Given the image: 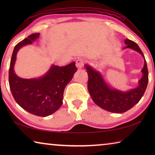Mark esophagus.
<instances>
[{
	"label": "esophagus",
	"instance_id": "esophagus-1",
	"mask_svg": "<svg viewBox=\"0 0 155 155\" xmlns=\"http://www.w3.org/2000/svg\"><path fill=\"white\" fill-rule=\"evenodd\" d=\"M84 63H85V60L83 58L78 59L77 61H76V66L77 68L80 69V68H82L84 65Z\"/></svg>",
	"mask_w": 155,
	"mask_h": 155
}]
</instances>
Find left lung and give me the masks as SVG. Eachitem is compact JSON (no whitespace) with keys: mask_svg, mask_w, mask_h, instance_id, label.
<instances>
[{"mask_svg":"<svg viewBox=\"0 0 155 155\" xmlns=\"http://www.w3.org/2000/svg\"><path fill=\"white\" fill-rule=\"evenodd\" d=\"M124 42L127 46L124 49L134 50L141 54L144 59L143 68L141 70L143 76L139 81L137 87L126 91L112 88L106 83L98 71L93 69L90 65H85L89 77L88 91L93 101L102 109L116 114L127 111L135 106L142 98L148 82V68L142 51L134 41L126 39Z\"/></svg>","mask_w":155,"mask_h":155,"instance_id":"8db88e82","label":"left lung"}]
</instances>
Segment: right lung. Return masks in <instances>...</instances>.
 Masks as SVG:
<instances>
[{
	"instance_id": "obj_1",
	"label": "right lung",
	"mask_w": 155,
	"mask_h": 155,
	"mask_svg": "<svg viewBox=\"0 0 155 155\" xmlns=\"http://www.w3.org/2000/svg\"><path fill=\"white\" fill-rule=\"evenodd\" d=\"M40 33L28 36L14 47L10 62L9 83L15 101L26 111L37 116L46 117L58 110L63 104L65 86L77 72L75 62L65 66L52 65L42 77L37 78H22L14 71V65L19 50L38 40Z\"/></svg>"
}]
</instances>
